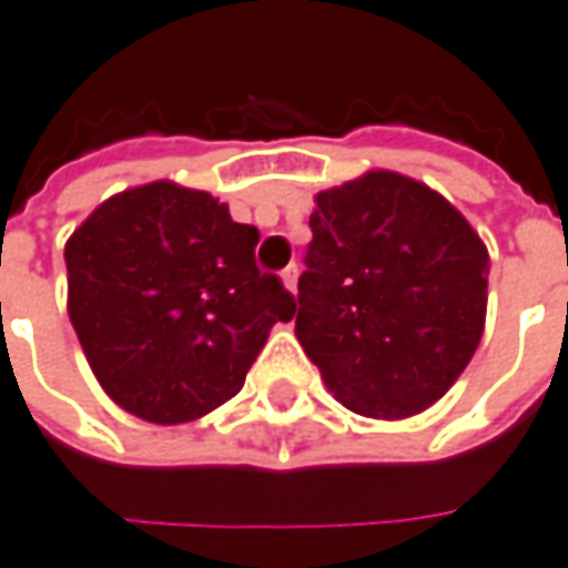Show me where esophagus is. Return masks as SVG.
I'll list each match as a JSON object with an SVG mask.
<instances>
[{
    "label": "esophagus",
    "instance_id": "34e87169",
    "mask_svg": "<svg viewBox=\"0 0 568 568\" xmlns=\"http://www.w3.org/2000/svg\"><path fill=\"white\" fill-rule=\"evenodd\" d=\"M296 277H300V268H296V265H287V268L281 272V281H284V287H287L291 294H296Z\"/></svg>",
    "mask_w": 568,
    "mask_h": 568
}]
</instances>
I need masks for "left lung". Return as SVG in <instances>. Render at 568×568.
<instances>
[{
    "mask_svg": "<svg viewBox=\"0 0 568 568\" xmlns=\"http://www.w3.org/2000/svg\"><path fill=\"white\" fill-rule=\"evenodd\" d=\"M296 338L344 407L398 420L443 398L487 316V246L439 192L392 170L318 192Z\"/></svg>",
    "mask_w": 568,
    "mask_h": 568,
    "instance_id": "1",
    "label": "left lung"
}]
</instances>
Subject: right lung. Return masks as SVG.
Instances as JSON below:
<instances>
[{"label":"right lung","instance_id":"1","mask_svg":"<svg viewBox=\"0 0 568 568\" xmlns=\"http://www.w3.org/2000/svg\"><path fill=\"white\" fill-rule=\"evenodd\" d=\"M258 230L173 183L129 189L65 243L69 318L103 392L151 424L230 402L296 300L255 265Z\"/></svg>","mask_w":568,"mask_h":568}]
</instances>
